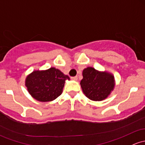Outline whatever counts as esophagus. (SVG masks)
Masks as SVG:
<instances>
[{
  "instance_id": "34e87169",
  "label": "esophagus",
  "mask_w": 145,
  "mask_h": 145,
  "mask_svg": "<svg viewBox=\"0 0 145 145\" xmlns=\"http://www.w3.org/2000/svg\"><path fill=\"white\" fill-rule=\"evenodd\" d=\"M71 78L72 79V80H78V77H77V76H74V77H71Z\"/></svg>"
}]
</instances>
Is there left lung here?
<instances>
[{
	"mask_svg": "<svg viewBox=\"0 0 145 145\" xmlns=\"http://www.w3.org/2000/svg\"><path fill=\"white\" fill-rule=\"evenodd\" d=\"M83 78L80 85L85 96L93 101H101L106 98L114 89V77L109 73L101 72L93 67L82 71Z\"/></svg>",
	"mask_w": 145,
	"mask_h": 145,
	"instance_id": "obj_1",
	"label": "left lung"
}]
</instances>
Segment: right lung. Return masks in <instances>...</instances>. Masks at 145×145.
Listing matches in <instances>:
<instances>
[{"label":"right lung","mask_w":145,"mask_h":145,"mask_svg":"<svg viewBox=\"0 0 145 145\" xmlns=\"http://www.w3.org/2000/svg\"><path fill=\"white\" fill-rule=\"evenodd\" d=\"M69 80L59 69L51 67L44 71H34L27 76L25 85L33 98L40 102L52 101L63 92L65 80Z\"/></svg>","instance_id":"right-lung-1"}]
</instances>
